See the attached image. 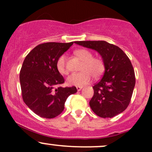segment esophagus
Listing matches in <instances>:
<instances>
[{
	"label": "esophagus",
	"mask_w": 152,
	"mask_h": 152,
	"mask_svg": "<svg viewBox=\"0 0 152 152\" xmlns=\"http://www.w3.org/2000/svg\"><path fill=\"white\" fill-rule=\"evenodd\" d=\"M76 89H77L78 91H79V90H81L82 89V87H80V86H77L76 87Z\"/></svg>",
	"instance_id": "obj_1"
}]
</instances>
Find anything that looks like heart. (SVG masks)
Here are the masks:
<instances>
[{
  "instance_id": "b5f03b06",
  "label": "heart",
  "mask_w": 152,
  "mask_h": 152,
  "mask_svg": "<svg viewBox=\"0 0 152 152\" xmlns=\"http://www.w3.org/2000/svg\"><path fill=\"white\" fill-rule=\"evenodd\" d=\"M75 55L82 62L80 73H73L67 77V83L69 85L82 86L87 85L91 81L92 76L94 79H99L104 74L105 70L104 62L98 57H93L91 51L85 48H80L74 52ZM58 72L62 75L68 74L66 56L62 54L58 58L56 63Z\"/></svg>"
}]
</instances>
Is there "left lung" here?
<instances>
[{
	"mask_svg": "<svg viewBox=\"0 0 152 152\" xmlns=\"http://www.w3.org/2000/svg\"><path fill=\"white\" fill-rule=\"evenodd\" d=\"M75 43L100 53L105 71L93 87L94 94L90 106L101 118H113L127 108L135 85V75L131 61L119 47L106 41H76Z\"/></svg>",
	"mask_w": 152,
	"mask_h": 152,
	"instance_id": "obj_1",
	"label": "left lung"
}]
</instances>
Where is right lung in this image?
Returning <instances> with one entry per match:
<instances>
[{
    "mask_svg": "<svg viewBox=\"0 0 152 152\" xmlns=\"http://www.w3.org/2000/svg\"><path fill=\"white\" fill-rule=\"evenodd\" d=\"M73 44V42L39 44L24 59L20 72L23 100L39 117L53 118L60 115L67 97L77 92L75 86H59L65 79L56 67L58 58Z\"/></svg>",
    "mask_w": 152,
    "mask_h": 152,
    "instance_id": "add662e5",
    "label": "right lung"
}]
</instances>
